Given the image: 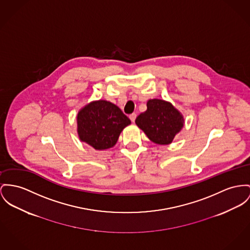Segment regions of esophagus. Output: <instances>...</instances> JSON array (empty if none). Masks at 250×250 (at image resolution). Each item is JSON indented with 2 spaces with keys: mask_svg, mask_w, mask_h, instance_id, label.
<instances>
[{
  "mask_svg": "<svg viewBox=\"0 0 250 250\" xmlns=\"http://www.w3.org/2000/svg\"><path fill=\"white\" fill-rule=\"evenodd\" d=\"M129 117H130V119H131L132 122H134V120H135V118H136V114L133 113V114H131V115L129 116Z\"/></svg>",
  "mask_w": 250,
  "mask_h": 250,
  "instance_id": "34e87169",
  "label": "esophagus"
}]
</instances>
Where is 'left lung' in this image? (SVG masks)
<instances>
[{
	"instance_id": "obj_1",
	"label": "left lung",
	"mask_w": 250,
	"mask_h": 250,
	"mask_svg": "<svg viewBox=\"0 0 250 250\" xmlns=\"http://www.w3.org/2000/svg\"><path fill=\"white\" fill-rule=\"evenodd\" d=\"M135 123L152 142L167 145L183 128L184 119L169 102L154 99L147 102V110L136 117Z\"/></svg>"
}]
</instances>
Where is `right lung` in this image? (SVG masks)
Returning <instances> with one entry per match:
<instances>
[{"label":"right lung","instance_id":"right-lung-1","mask_svg":"<svg viewBox=\"0 0 250 250\" xmlns=\"http://www.w3.org/2000/svg\"><path fill=\"white\" fill-rule=\"evenodd\" d=\"M131 124L117 105L98 100L87 104L78 114V133L82 141L96 150L112 148L122 130Z\"/></svg>","mask_w":250,"mask_h":250}]
</instances>
